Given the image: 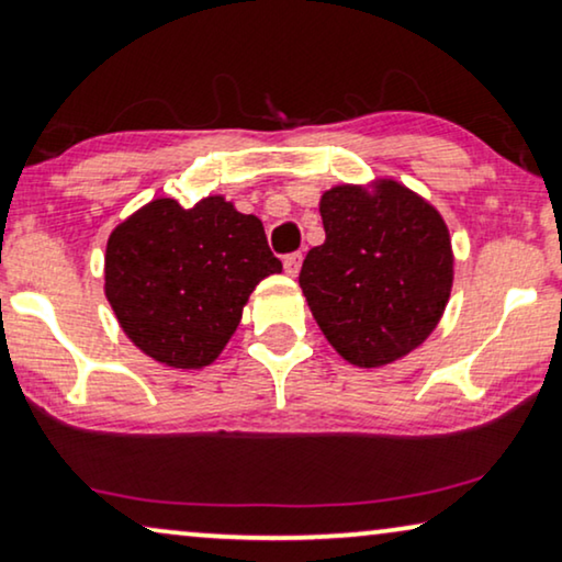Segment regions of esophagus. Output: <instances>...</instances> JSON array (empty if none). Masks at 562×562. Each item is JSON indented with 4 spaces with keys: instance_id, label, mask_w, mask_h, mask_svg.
Masks as SVG:
<instances>
[{
    "instance_id": "1",
    "label": "esophagus",
    "mask_w": 562,
    "mask_h": 562,
    "mask_svg": "<svg viewBox=\"0 0 562 562\" xmlns=\"http://www.w3.org/2000/svg\"><path fill=\"white\" fill-rule=\"evenodd\" d=\"M299 268H302V252H289V256L283 258V271L289 276H296Z\"/></svg>"
}]
</instances>
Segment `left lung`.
<instances>
[{
    "instance_id": "1",
    "label": "left lung",
    "mask_w": 562,
    "mask_h": 562,
    "mask_svg": "<svg viewBox=\"0 0 562 562\" xmlns=\"http://www.w3.org/2000/svg\"><path fill=\"white\" fill-rule=\"evenodd\" d=\"M325 243L306 252L299 286L329 345L379 368L419 348L452 289L440 212L398 181L333 187L319 202Z\"/></svg>"
}]
</instances>
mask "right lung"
I'll use <instances>...</instances> for the list:
<instances>
[{
    "mask_svg": "<svg viewBox=\"0 0 562 562\" xmlns=\"http://www.w3.org/2000/svg\"><path fill=\"white\" fill-rule=\"evenodd\" d=\"M271 273H281V260L256 214L237 212L225 196H206L191 210L153 199L112 229L104 294L145 356L171 368H204Z\"/></svg>",
    "mask_w": 562,
    "mask_h": 562,
    "instance_id": "1",
    "label": "right lung"
}]
</instances>
